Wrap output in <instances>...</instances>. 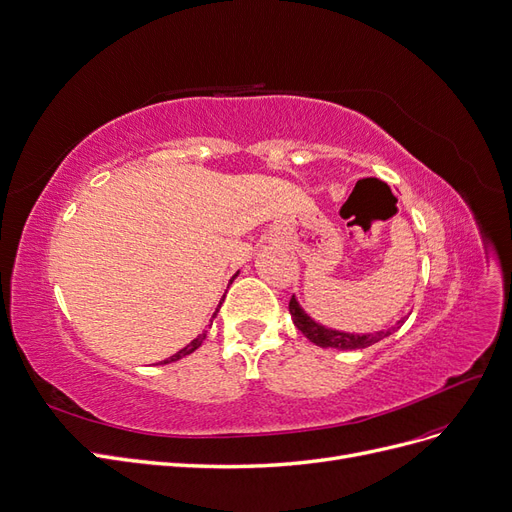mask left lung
<instances>
[{
    "label": "left lung",
    "mask_w": 512,
    "mask_h": 512,
    "mask_svg": "<svg viewBox=\"0 0 512 512\" xmlns=\"http://www.w3.org/2000/svg\"><path fill=\"white\" fill-rule=\"evenodd\" d=\"M289 312L293 318V325L304 333L312 344L320 346V348H337V350H361V348H369L373 344L380 342V339L392 335L396 329H399L405 318H401L392 329L388 331H377V333H365V335H356V333H344V331H335V329H327L323 325H318L316 320H312L301 306L297 304L295 295L289 301Z\"/></svg>",
    "instance_id": "obj_1"
}]
</instances>
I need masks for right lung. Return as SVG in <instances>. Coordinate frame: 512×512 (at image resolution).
Masks as SVG:
<instances>
[{"label":"right lung","mask_w":512,"mask_h":512,"mask_svg":"<svg viewBox=\"0 0 512 512\" xmlns=\"http://www.w3.org/2000/svg\"><path fill=\"white\" fill-rule=\"evenodd\" d=\"M234 278H236V276H234ZM234 278H232V280H234ZM219 306H221V304H219ZM217 312H219V310H217ZM217 312H215L213 316H217ZM204 337H206V333L198 335V337L194 339V342H192V344H187V346H185L183 350H179L177 354H173V356H170V358H166V361H164L162 365H166V363H175V361H179V358H183V356H187V354H192L194 350H198V348L202 346V342H204Z\"/></svg>","instance_id":"add662e5"}]
</instances>
